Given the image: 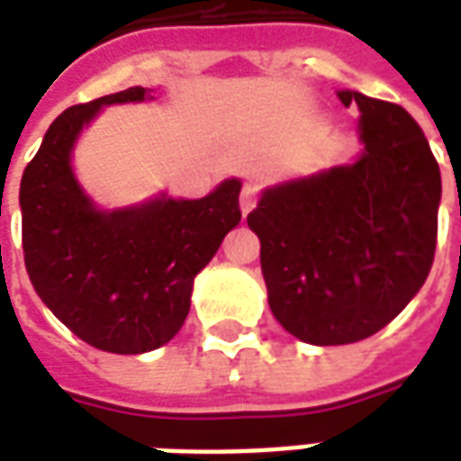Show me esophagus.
Returning a JSON list of instances; mask_svg holds the SVG:
<instances>
[{"instance_id": "34e87169", "label": "esophagus", "mask_w": 461, "mask_h": 461, "mask_svg": "<svg viewBox=\"0 0 461 461\" xmlns=\"http://www.w3.org/2000/svg\"><path fill=\"white\" fill-rule=\"evenodd\" d=\"M257 197H259L257 185H254V182H244V187H241V194H240L241 214H249V212L257 207Z\"/></svg>"}]
</instances>
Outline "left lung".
Instances as JSON below:
<instances>
[{
	"label": "left lung",
	"mask_w": 461,
	"mask_h": 461,
	"mask_svg": "<svg viewBox=\"0 0 461 461\" xmlns=\"http://www.w3.org/2000/svg\"><path fill=\"white\" fill-rule=\"evenodd\" d=\"M336 94L360 111L356 160L264 187L247 217L271 313L311 346L367 339L415 299L435 259L442 200L412 115L357 91Z\"/></svg>",
	"instance_id": "1"
}]
</instances>
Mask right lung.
<instances>
[{
	"label": "right lung",
	"instance_id": "obj_1",
	"mask_svg": "<svg viewBox=\"0 0 461 461\" xmlns=\"http://www.w3.org/2000/svg\"><path fill=\"white\" fill-rule=\"evenodd\" d=\"M152 101L150 88L74 105L44 135L19 187L29 279L49 311L88 346L138 356L177 336L192 286L241 220V180H221L207 197L150 200L105 210L74 170L81 132L108 105Z\"/></svg>",
	"mask_w": 461,
	"mask_h": 461
}]
</instances>
